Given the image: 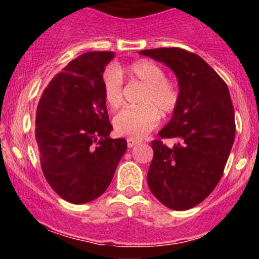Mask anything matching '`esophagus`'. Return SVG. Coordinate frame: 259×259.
<instances>
[{
  "mask_svg": "<svg viewBox=\"0 0 259 259\" xmlns=\"http://www.w3.org/2000/svg\"><path fill=\"white\" fill-rule=\"evenodd\" d=\"M136 145H139V141H138V140L127 139V147L132 148V147H134V146H136Z\"/></svg>",
  "mask_w": 259,
  "mask_h": 259,
  "instance_id": "34e87169",
  "label": "esophagus"
}]
</instances>
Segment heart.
<instances>
[{
    "label": "heart",
    "mask_w": 259,
    "mask_h": 259,
    "mask_svg": "<svg viewBox=\"0 0 259 259\" xmlns=\"http://www.w3.org/2000/svg\"><path fill=\"white\" fill-rule=\"evenodd\" d=\"M123 73L111 67L103 74L102 84L106 103L111 109H118L123 103ZM126 76L144 88L138 108H127L118 113L113 126L118 135L129 139H142L154 129L160 115H168L179 102V89L175 82L165 79V73L151 61H138L126 68Z\"/></svg>",
    "instance_id": "b5f03b06"
}]
</instances>
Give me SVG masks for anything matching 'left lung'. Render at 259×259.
Returning <instances> with one entry per match:
<instances>
[{
	"label": "left lung",
	"mask_w": 259,
	"mask_h": 259,
	"mask_svg": "<svg viewBox=\"0 0 259 259\" xmlns=\"http://www.w3.org/2000/svg\"><path fill=\"white\" fill-rule=\"evenodd\" d=\"M139 53L170 68L179 85L177 108L158 133L162 139L178 142L173 147L159 140L151 142L148 186L170 209H190L214 190L233 147L235 117L229 89L195 53L175 47Z\"/></svg>",
	"instance_id": "1"
}]
</instances>
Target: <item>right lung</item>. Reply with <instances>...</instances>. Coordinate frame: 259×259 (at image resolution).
Instances as JSON below:
<instances>
[{"instance_id": "add662e5", "label": "right lung", "mask_w": 259, "mask_h": 259, "mask_svg": "<svg viewBox=\"0 0 259 259\" xmlns=\"http://www.w3.org/2000/svg\"><path fill=\"white\" fill-rule=\"evenodd\" d=\"M114 52L79 56L55 75L36 109V138L47 183L74 204L96 200L114 177L127 144L111 139L103 72Z\"/></svg>"}]
</instances>
